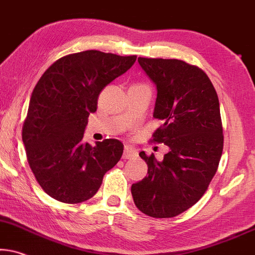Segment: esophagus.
Listing matches in <instances>:
<instances>
[{
  "instance_id": "esophagus-1",
  "label": "esophagus",
  "mask_w": 255,
  "mask_h": 255,
  "mask_svg": "<svg viewBox=\"0 0 255 255\" xmlns=\"http://www.w3.org/2000/svg\"><path fill=\"white\" fill-rule=\"evenodd\" d=\"M135 156H137V151L135 150L133 147L125 146L124 155H122V157H124V159H133Z\"/></svg>"
}]
</instances>
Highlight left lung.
Returning a JSON list of instances; mask_svg holds the SVG:
<instances>
[{
	"mask_svg": "<svg viewBox=\"0 0 255 255\" xmlns=\"http://www.w3.org/2000/svg\"><path fill=\"white\" fill-rule=\"evenodd\" d=\"M137 61L157 90L153 117L162 125L150 141L165 143L169 151L162 161L138 154L148 175L131 185V195L148 217L173 218L201 199L217 173L224 148L220 105L199 67L176 59Z\"/></svg>",
	"mask_w": 255,
	"mask_h": 255,
	"instance_id": "left-lung-1",
	"label": "left lung"
}]
</instances>
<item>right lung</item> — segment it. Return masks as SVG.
Masks as SVG:
<instances>
[{
    "label": "right lung",
    "instance_id": "add662e5",
    "mask_svg": "<svg viewBox=\"0 0 255 255\" xmlns=\"http://www.w3.org/2000/svg\"><path fill=\"white\" fill-rule=\"evenodd\" d=\"M135 61L136 55L86 50L61 57L38 80L22 140L35 179L53 199L80 204L93 198L105 174L121 159L124 144L117 138L95 147L82 138L101 90Z\"/></svg>",
    "mask_w": 255,
    "mask_h": 255
}]
</instances>
